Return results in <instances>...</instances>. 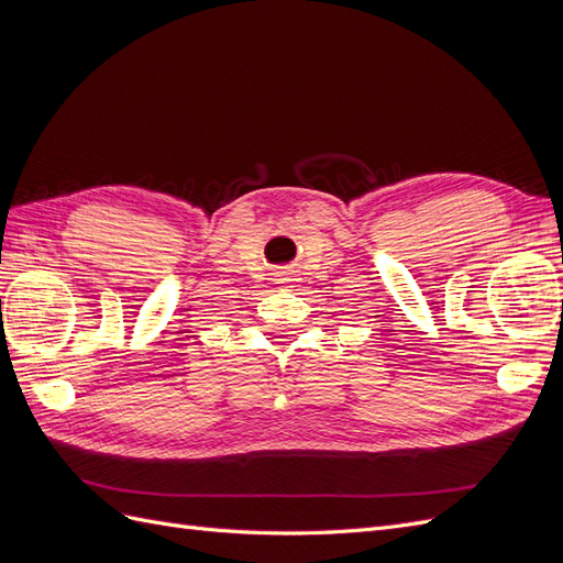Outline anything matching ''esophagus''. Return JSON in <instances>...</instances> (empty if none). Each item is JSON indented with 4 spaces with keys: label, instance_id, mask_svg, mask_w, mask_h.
I'll use <instances>...</instances> for the list:
<instances>
[{
    "label": "esophagus",
    "instance_id": "esophagus-1",
    "mask_svg": "<svg viewBox=\"0 0 563 563\" xmlns=\"http://www.w3.org/2000/svg\"><path fill=\"white\" fill-rule=\"evenodd\" d=\"M288 282H291V277H288V272H279V275H277V284H288Z\"/></svg>",
    "mask_w": 563,
    "mask_h": 563
}]
</instances>
